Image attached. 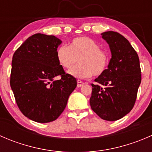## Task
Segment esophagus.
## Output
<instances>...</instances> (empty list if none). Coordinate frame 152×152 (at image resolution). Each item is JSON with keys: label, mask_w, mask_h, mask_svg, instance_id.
Wrapping results in <instances>:
<instances>
[{"label": "esophagus", "mask_w": 152, "mask_h": 152, "mask_svg": "<svg viewBox=\"0 0 152 152\" xmlns=\"http://www.w3.org/2000/svg\"><path fill=\"white\" fill-rule=\"evenodd\" d=\"M84 82H82V81L81 80H77V87H82V86L84 85Z\"/></svg>", "instance_id": "esophagus-1"}]
</instances>
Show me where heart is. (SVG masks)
Returning <instances> with one entry per match:
<instances>
[{
	"mask_svg": "<svg viewBox=\"0 0 152 152\" xmlns=\"http://www.w3.org/2000/svg\"><path fill=\"white\" fill-rule=\"evenodd\" d=\"M100 48V45L91 38L79 37L74 38L68 47H59L56 57L59 65L67 70L79 61V65L68 73L78 79H88L93 75L99 76L103 74L109 65V54Z\"/></svg>",
	"mask_w": 152,
	"mask_h": 152,
	"instance_id": "obj_1",
	"label": "heart"
}]
</instances>
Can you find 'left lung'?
I'll list each match as a JSON object with an SVG mask.
<instances>
[{
	"mask_svg": "<svg viewBox=\"0 0 152 152\" xmlns=\"http://www.w3.org/2000/svg\"><path fill=\"white\" fill-rule=\"evenodd\" d=\"M102 38L109 44L112 58L107 69L92 84L90 104L104 120L122 118L134 107L141 82L138 55L128 40L118 32L105 31Z\"/></svg>",
	"mask_w": 152,
	"mask_h": 152,
	"instance_id": "obj_1",
	"label": "left lung"
}]
</instances>
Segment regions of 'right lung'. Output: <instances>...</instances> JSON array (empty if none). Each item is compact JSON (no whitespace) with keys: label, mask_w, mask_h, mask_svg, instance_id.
Listing matches in <instances>:
<instances>
[{"label":"right lung","mask_w":152,"mask_h":152,"mask_svg":"<svg viewBox=\"0 0 152 152\" xmlns=\"http://www.w3.org/2000/svg\"><path fill=\"white\" fill-rule=\"evenodd\" d=\"M62 41L53 35L29 37L12 57L10 85L21 113L38 123L58 118L76 88V79L65 73L56 57ZM60 75L56 80L55 78Z\"/></svg>","instance_id":"1"}]
</instances>
